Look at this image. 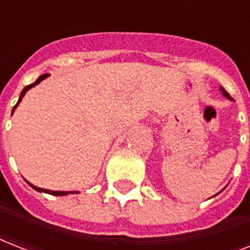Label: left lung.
Instances as JSON below:
<instances>
[{
    "label": "left lung",
    "instance_id": "8db88e82",
    "mask_svg": "<svg viewBox=\"0 0 250 250\" xmlns=\"http://www.w3.org/2000/svg\"><path fill=\"white\" fill-rule=\"evenodd\" d=\"M219 89H221L222 94H223V96H225V97H227V98H229V100H231V101H233V98H232V97H229V94L227 93V92H226L225 88H223V86H221V88H219ZM222 190H223V189H222Z\"/></svg>",
    "mask_w": 250,
    "mask_h": 250
}]
</instances>
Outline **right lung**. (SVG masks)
<instances>
[{"label":"right lung","instance_id":"obj_1","mask_svg":"<svg viewBox=\"0 0 250 250\" xmlns=\"http://www.w3.org/2000/svg\"><path fill=\"white\" fill-rule=\"evenodd\" d=\"M48 76H49V74H44V75L39 76V78H37V80H36V82H35V83H32V84H29V85L24 86V89L21 90V96H19V100H18L17 105H15V106H14V107H13V111H11V115H13L14 111H15V109H17L18 105H19V102L21 101V98L24 97L25 92H28V90L31 89L32 86H35V85H37V84H39V83H41V82H42V80H44V79H46ZM25 182H27V180H25ZM27 183H28L29 186L32 187L33 189L37 190V192H44V193L53 194V196H67V194H70V193H72V194H74V193H79L78 190H50V189H44V188H39V187L33 186V184H31V183H29V182H27Z\"/></svg>","mask_w":250,"mask_h":250}]
</instances>
